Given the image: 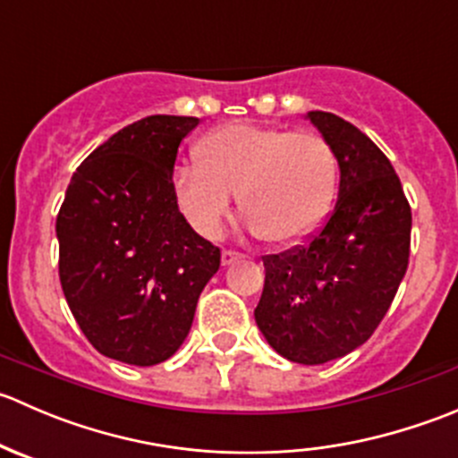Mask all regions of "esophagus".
Instances as JSON below:
<instances>
[{"label":"esophagus","instance_id":"34e87169","mask_svg":"<svg viewBox=\"0 0 458 458\" xmlns=\"http://www.w3.org/2000/svg\"><path fill=\"white\" fill-rule=\"evenodd\" d=\"M242 255L239 252H233V250H224L221 252V266H233L234 261H239Z\"/></svg>","mask_w":458,"mask_h":458}]
</instances>
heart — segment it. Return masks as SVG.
<instances>
[{"mask_svg": "<svg viewBox=\"0 0 458 458\" xmlns=\"http://www.w3.org/2000/svg\"><path fill=\"white\" fill-rule=\"evenodd\" d=\"M339 186L332 146L315 132L225 123L197 146V161L177 165L173 195L197 234L219 237L234 201L250 233L294 246L326 224Z\"/></svg>", "mask_w": 458, "mask_h": 458, "instance_id": "obj_1", "label": "heart"}]
</instances>
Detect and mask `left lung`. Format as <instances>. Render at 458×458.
<instances>
[{
    "instance_id": "left-lung-1",
    "label": "left lung",
    "mask_w": 458,
    "mask_h": 458,
    "mask_svg": "<svg viewBox=\"0 0 458 458\" xmlns=\"http://www.w3.org/2000/svg\"><path fill=\"white\" fill-rule=\"evenodd\" d=\"M306 119L335 150L339 195L308 246L263 259L255 321L276 354L321 366L366 344L386 317L408 270L412 212L370 137L332 113Z\"/></svg>"
}]
</instances>
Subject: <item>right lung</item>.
Segmentation results:
<instances>
[{"label": "right lung", "instance_id": "1", "mask_svg": "<svg viewBox=\"0 0 458 458\" xmlns=\"http://www.w3.org/2000/svg\"><path fill=\"white\" fill-rule=\"evenodd\" d=\"M197 117L152 114L86 157L57 215L59 279L72 317L97 352L157 366L191 332L219 248L179 212L173 170Z\"/></svg>", "mask_w": 458, "mask_h": 458}]
</instances>
